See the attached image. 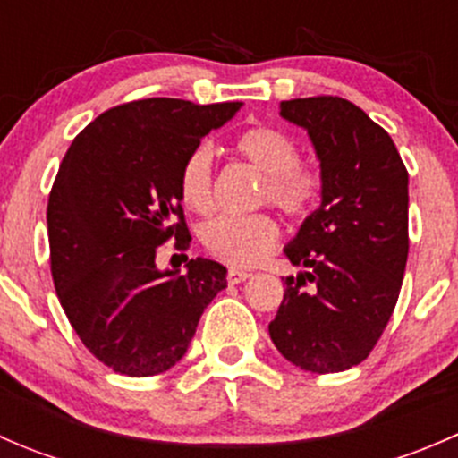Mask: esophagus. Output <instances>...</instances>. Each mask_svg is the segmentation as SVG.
Here are the masks:
<instances>
[{"label": "esophagus", "mask_w": 458, "mask_h": 458, "mask_svg": "<svg viewBox=\"0 0 458 458\" xmlns=\"http://www.w3.org/2000/svg\"><path fill=\"white\" fill-rule=\"evenodd\" d=\"M250 270H242V267H230L228 270V284H243L246 279H250Z\"/></svg>", "instance_id": "obj_1"}]
</instances>
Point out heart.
Wrapping results in <instances>:
<instances>
[{"instance_id": "obj_1", "label": "heart", "mask_w": 458, "mask_h": 458, "mask_svg": "<svg viewBox=\"0 0 458 458\" xmlns=\"http://www.w3.org/2000/svg\"><path fill=\"white\" fill-rule=\"evenodd\" d=\"M234 148L250 164L266 173L261 201L275 203L285 215H308L321 197V173L299 161L297 141L272 126H255L242 132ZM179 197L197 215H208L215 206L212 192V150L197 146L179 170ZM279 225L267 212L221 215L208 221L201 242L210 255L233 266H252L275 248Z\"/></svg>"}]
</instances>
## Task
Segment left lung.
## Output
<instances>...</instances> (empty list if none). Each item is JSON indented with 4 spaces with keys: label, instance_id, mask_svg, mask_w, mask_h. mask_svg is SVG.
I'll list each match as a JSON object with an SVG mask.
<instances>
[{
    "label": "left lung",
    "instance_id": "left-lung-1",
    "mask_svg": "<svg viewBox=\"0 0 458 458\" xmlns=\"http://www.w3.org/2000/svg\"><path fill=\"white\" fill-rule=\"evenodd\" d=\"M310 137L321 206L284 248L294 266L272 318V344L293 366L330 374L359 366L390 321L408 261V170L394 141L341 97L281 101ZM312 293L301 290L305 279Z\"/></svg>",
    "mask_w": 458,
    "mask_h": 458
}]
</instances>
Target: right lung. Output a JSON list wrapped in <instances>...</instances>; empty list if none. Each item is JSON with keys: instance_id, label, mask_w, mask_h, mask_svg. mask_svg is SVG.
I'll list each match as a JSON object with an SVG mask.
<instances>
[{"instance_id": "right-lung-1", "label": "right lung", "mask_w": 458, "mask_h": 458, "mask_svg": "<svg viewBox=\"0 0 458 458\" xmlns=\"http://www.w3.org/2000/svg\"><path fill=\"white\" fill-rule=\"evenodd\" d=\"M242 106L131 101L88 123L59 165L46 215L55 290L86 348L114 372L170 370L228 284L212 259L186 257V272L161 270L157 248L170 237L177 248L191 242L179 170Z\"/></svg>"}]
</instances>
